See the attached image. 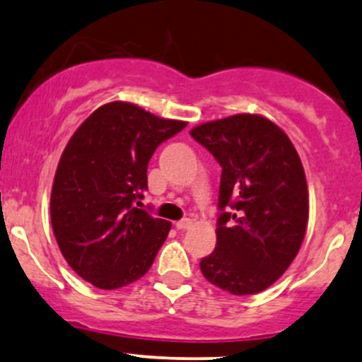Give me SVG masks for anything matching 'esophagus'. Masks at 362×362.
I'll return each instance as SVG.
<instances>
[{"mask_svg":"<svg viewBox=\"0 0 362 362\" xmlns=\"http://www.w3.org/2000/svg\"><path fill=\"white\" fill-rule=\"evenodd\" d=\"M192 221L190 219H182V221H178V223L175 224V228L178 229V230H187V229H190L192 228Z\"/></svg>","mask_w":362,"mask_h":362,"instance_id":"1","label":"esophagus"}]
</instances>
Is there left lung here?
Listing matches in <instances>:
<instances>
[{
  "label": "left lung",
  "instance_id": "8db88e82",
  "mask_svg": "<svg viewBox=\"0 0 362 362\" xmlns=\"http://www.w3.org/2000/svg\"><path fill=\"white\" fill-rule=\"evenodd\" d=\"M223 167L216 250L200 261L207 281L233 295L272 286L298 255L308 223L302 160L280 126L234 115L190 129ZM230 206L233 213H224Z\"/></svg>",
  "mask_w": 362,
  "mask_h": 362
}]
</instances>
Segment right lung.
I'll list each match as a JSON object with an SVG mask.
<instances>
[{
  "label": "right lung",
  "mask_w": 362,
  "mask_h": 362,
  "mask_svg": "<svg viewBox=\"0 0 362 362\" xmlns=\"http://www.w3.org/2000/svg\"><path fill=\"white\" fill-rule=\"evenodd\" d=\"M187 126L132 103L98 107L65 146L50 195L57 245L74 272L101 290L136 281L172 224L136 207L160 143Z\"/></svg>",
  "instance_id": "add662e5"
}]
</instances>
